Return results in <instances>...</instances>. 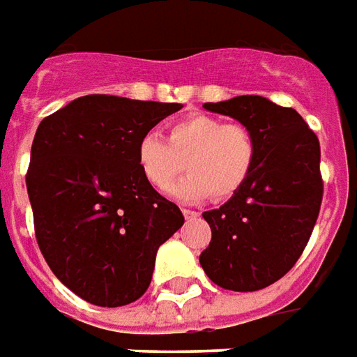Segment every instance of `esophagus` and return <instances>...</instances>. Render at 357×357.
Listing matches in <instances>:
<instances>
[{
  "label": "esophagus",
  "instance_id": "obj_1",
  "mask_svg": "<svg viewBox=\"0 0 357 357\" xmlns=\"http://www.w3.org/2000/svg\"><path fill=\"white\" fill-rule=\"evenodd\" d=\"M183 215H184V220H188V221L198 220V218H200V213H198V211L186 210V208H184V210H183Z\"/></svg>",
  "mask_w": 357,
  "mask_h": 357
}]
</instances>
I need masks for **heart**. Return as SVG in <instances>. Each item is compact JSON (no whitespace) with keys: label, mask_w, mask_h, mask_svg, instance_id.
Listing matches in <instances>:
<instances>
[{"label":"heart","mask_w":357,"mask_h":357,"mask_svg":"<svg viewBox=\"0 0 357 357\" xmlns=\"http://www.w3.org/2000/svg\"><path fill=\"white\" fill-rule=\"evenodd\" d=\"M257 136L249 126L223 118L194 114L169 128V139L146 132L137 139L136 161L149 186L161 190L187 165L190 175L167 188L181 202H198L210 196L229 200L249 181L257 163Z\"/></svg>","instance_id":"heart-1"}]
</instances>
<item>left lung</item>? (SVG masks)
<instances>
[{
    "label": "left lung",
    "instance_id": "1",
    "mask_svg": "<svg viewBox=\"0 0 357 357\" xmlns=\"http://www.w3.org/2000/svg\"><path fill=\"white\" fill-rule=\"evenodd\" d=\"M204 108L249 126L258 151L239 192L202 213L211 241L200 264L223 289L257 291L286 276L313 233L323 200L319 139L297 110L258 95Z\"/></svg>",
    "mask_w": 357,
    "mask_h": 357
}]
</instances>
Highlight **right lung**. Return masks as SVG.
<instances>
[{
	"mask_svg": "<svg viewBox=\"0 0 357 357\" xmlns=\"http://www.w3.org/2000/svg\"><path fill=\"white\" fill-rule=\"evenodd\" d=\"M178 102L87 95L46 116L26 173L34 233L44 260L75 296L122 307L146 294L157 249L183 211L146 183L137 139Z\"/></svg>",
	"mask_w": 357,
	"mask_h": 357,
	"instance_id": "obj_1",
	"label": "right lung"
}]
</instances>
